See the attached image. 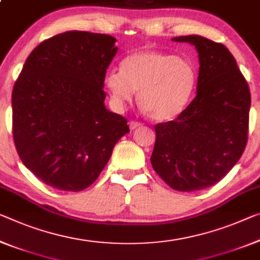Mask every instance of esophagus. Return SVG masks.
Instances as JSON below:
<instances>
[{
    "label": "esophagus",
    "instance_id": "esophagus-1",
    "mask_svg": "<svg viewBox=\"0 0 260 260\" xmlns=\"http://www.w3.org/2000/svg\"><path fill=\"white\" fill-rule=\"evenodd\" d=\"M129 126H130V129H131V130H135V129H137V127L142 126V123H139V122H135V121H131V122H129Z\"/></svg>",
    "mask_w": 260,
    "mask_h": 260
}]
</instances>
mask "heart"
I'll use <instances>...</instances> for the list:
<instances>
[{"mask_svg":"<svg viewBox=\"0 0 260 260\" xmlns=\"http://www.w3.org/2000/svg\"><path fill=\"white\" fill-rule=\"evenodd\" d=\"M197 73L191 63L177 55L143 50L127 55L121 70L105 77L115 106L124 107L138 90V102L153 121H170L182 113L193 94Z\"/></svg>","mask_w":260,"mask_h":260,"instance_id":"obj_1","label":"heart"}]
</instances>
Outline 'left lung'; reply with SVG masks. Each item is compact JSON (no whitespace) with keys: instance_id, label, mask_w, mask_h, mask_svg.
Listing matches in <instances>:
<instances>
[{"instance_id":"left-lung-1","label":"left lung","mask_w":260,"mask_h":260,"mask_svg":"<svg viewBox=\"0 0 260 260\" xmlns=\"http://www.w3.org/2000/svg\"><path fill=\"white\" fill-rule=\"evenodd\" d=\"M199 53L197 96L174 121L154 126L151 164L171 188L194 191L218 182L244 152L251 95L224 45L198 35L172 38Z\"/></svg>"}]
</instances>
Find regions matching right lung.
I'll list each match as a JSON object with an SVG mask.
<instances>
[{
	"instance_id": "right-lung-1",
	"label": "right lung",
	"mask_w": 260,
	"mask_h": 260,
	"mask_svg": "<svg viewBox=\"0 0 260 260\" xmlns=\"http://www.w3.org/2000/svg\"><path fill=\"white\" fill-rule=\"evenodd\" d=\"M116 38L67 31L31 52L15 82L13 135L19 158L44 183L79 191L96 180L126 119L105 106Z\"/></svg>"
}]
</instances>
